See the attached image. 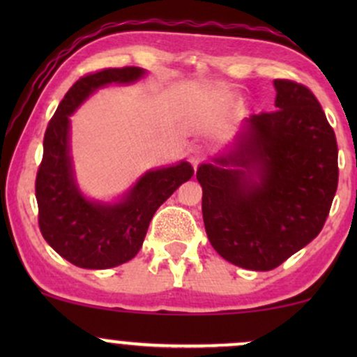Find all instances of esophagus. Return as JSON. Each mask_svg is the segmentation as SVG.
I'll return each mask as SVG.
<instances>
[{"mask_svg": "<svg viewBox=\"0 0 357 357\" xmlns=\"http://www.w3.org/2000/svg\"><path fill=\"white\" fill-rule=\"evenodd\" d=\"M188 158H190L191 165L196 167L204 159V149H203V147H199V146H192L191 149L188 151Z\"/></svg>", "mask_w": 357, "mask_h": 357, "instance_id": "esophagus-1", "label": "esophagus"}]
</instances>
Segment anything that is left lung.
I'll list each match as a JSON object with an SVG mask.
<instances>
[{"label": "left lung", "mask_w": 357, "mask_h": 357, "mask_svg": "<svg viewBox=\"0 0 357 357\" xmlns=\"http://www.w3.org/2000/svg\"><path fill=\"white\" fill-rule=\"evenodd\" d=\"M273 112L243 121L228 153L203 162V221L236 267L267 272L322 230L337 190V142L305 85L273 80Z\"/></svg>", "instance_id": "left-lung-1"}]
</instances>
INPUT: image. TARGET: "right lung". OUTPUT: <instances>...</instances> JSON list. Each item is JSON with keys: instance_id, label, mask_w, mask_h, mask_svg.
I'll use <instances>...</instances> for the list:
<instances>
[{"instance_id": "obj_1", "label": "right lung", "mask_w": 357, "mask_h": 357, "mask_svg": "<svg viewBox=\"0 0 357 357\" xmlns=\"http://www.w3.org/2000/svg\"><path fill=\"white\" fill-rule=\"evenodd\" d=\"M144 75V68L122 67L82 77L65 93L45 132L35 183L40 231L60 257L80 268L104 270L132 260L155 210L195 173L188 161L149 169L112 203L89 199L80 191L70 154V116L97 89L134 84Z\"/></svg>"}]
</instances>
